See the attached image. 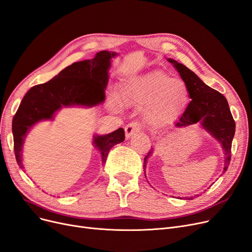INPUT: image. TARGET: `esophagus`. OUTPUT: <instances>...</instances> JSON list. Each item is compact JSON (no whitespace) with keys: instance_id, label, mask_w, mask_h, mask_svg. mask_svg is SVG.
Masks as SVG:
<instances>
[{"instance_id":"34e87169","label":"esophagus","mask_w":252,"mask_h":252,"mask_svg":"<svg viewBox=\"0 0 252 252\" xmlns=\"http://www.w3.org/2000/svg\"><path fill=\"white\" fill-rule=\"evenodd\" d=\"M141 130V125L139 123H129L128 125L126 126L125 127V132H126V138L128 139L132 137L134 134L139 133Z\"/></svg>"}]
</instances>
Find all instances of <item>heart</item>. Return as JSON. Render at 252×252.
Returning a JSON list of instances; mask_svg holds the SVG:
<instances>
[{
  "instance_id": "1",
  "label": "heart",
  "mask_w": 252,
  "mask_h": 252,
  "mask_svg": "<svg viewBox=\"0 0 252 252\" xmlns=\"http://www.w3.org/2000/svg\"><path fill=\"white\" fill-rule=\"evenodd\" d=\"M118 100L126 105H146L145 119L152 126L173 123L187 108L189 93L181 79L160 70L126 80L120 86Z\"/></svg>"
}]
</instances>
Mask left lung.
Returning <instances> with one entry per match:
<instances>
[{"mask_svg": "<svg viewBox=\"0 0 252 252\" xmlns=\"http://www.w3.org/2000/svg\"><path fill=\"white\" fill-rule=\"evenodd\" d=\"M168 61L173 63L174 68L178 71L180 77L187 84L191 99L179 122L175 126L182 127L201 122L202 126L222 146L224 151L223 173H225L231 161L232 142L236 130L235 120L229 110L226 99L223 94L205 84L184 64L172 59H168ZM152 152L153 148L150 149L144 158V170L147 159L152 155ZM194 196L195 195L185 198V200H192Z\"/></svg>", "mask_w": 252, "mask_h": 252, "instance_id": "left-lung-1", "label": "left lung"}]
</instances>
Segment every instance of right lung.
<instances>
[{
    "instance_id": "add662e5",
    "label": "right lung",
    "mask_w": 252,
    "mask_h": 252,
    "mask_svg": "<svg viewBox=\"0 0 252 252\" xmlns=\"http://www.w3.org/2000/svg\"><path fill=\"white\" fill-rule=\"evenodd\" d=\"M113 51H100L93 60L74 63L46 83L32 86L21 101L12 120L14 152L17 163L23 165V145L29 130L41 120H52L62 107H94L105 101L109 80L108 71ZM125 140V130L94 137V144L100 150L103 165L110 149Z\"/></svg>"
}]
</instances>
